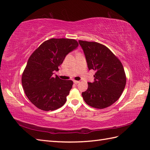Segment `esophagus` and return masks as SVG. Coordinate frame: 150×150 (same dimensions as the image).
Segmentation results:
<instances>
[{
	"label": "esophagus",
	"instance_id": "obj_1",
	"mask_svg": "<svg viewBox=\"0 0 150 150\" xmlns=\"http://www.w3.org/2000/svg\"><path fill=\"white\" fill-rule=\"evenodd\" d=\"M73 82H74V84H79V82H80L78 81H73Z\"/></svg>",
	"mask_w": 150,
	"mask_h": 150
}]
</instances>
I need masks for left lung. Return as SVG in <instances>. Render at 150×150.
Returning a JSON list of instances; mask_svg holds the SVG:
<instances>
[{
  "mask_svg": "<svg viewBox=\"0 0 150 150\" xmlns=\"http://www.w3.org/2000/svg\"><path fill=\"white\" fill-rule=\"evenodd\" d=\"M84 51L89 69L95 71L93 82H88L82 95L85 103L104 109L119 99L125 88L126 77L120 60L103 44L79 40Z\"/></svg>",
  "mask_w": 150,
  "mask_h": 150,
  "instance_id": "8db88e82",
  "label": "left lung"
}]
</instances>
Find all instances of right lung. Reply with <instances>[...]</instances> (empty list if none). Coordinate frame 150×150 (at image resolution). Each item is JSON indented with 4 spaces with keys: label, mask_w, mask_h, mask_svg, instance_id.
I'll list each match as a JSON object with an SVG mask.
<instances>
[{
    "label": "right lung",
    "mask_w": 150,
    "mask_h": 150,
    "mask_svg": "<svg viewBox=\"0 0 150 150\" xmlns=\"http://www.w3.org/2000/svg\"><path fill=\"white\" fill-rule=\"evenodd\" d=\"M75 39H51L41 44L31 54L22 75V84L28 99L43 111L62 107L72 88V81H64L54 72L66 56L77 48Z\"/></svg>",
    "instance_id": "add662e5"
}]
</instances>
